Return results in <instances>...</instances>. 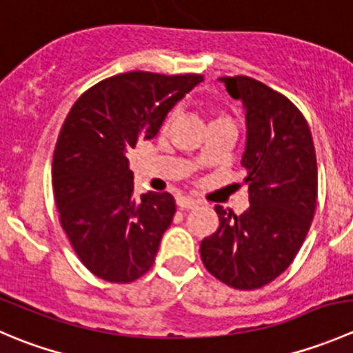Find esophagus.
Returning a JSON list of instances; mask_svg holds the SVG:
<instances>
[{
	"mask_svg": "<svg viewBox=\"0 0 353 353\" xmlns=\"http://www.w3.org/2000/svg\"><path fill=\"white\" fill-rule=\"evenodd\" d=\"M177 207L184 208V210H191V208H196L198 207V201L193 200V198L181 196V198H177Z\"/></svg>",
	"mask_w": 353,
	"mask_h": 353,
	"instance_id": "obj_1",
	"label": "esophagus"
}]
</instances>
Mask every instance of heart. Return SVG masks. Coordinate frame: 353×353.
Segmentation results:
<instances>
[{"label":"heart","instance_id":"1","mask_svg":"<svg viewBox=\"0 0 353 353\" xmlns=\"http://www.w3.org/2000/svg\"><path fill=\"white\" fill-rule=\"evenodd\" d=\"M215 121H229V119L228 117H222V115H215V119L212 122H215ZM229 122H231V121H229Z\"/></svg>","mask_w":353,"mask_h":353}]
</instances>
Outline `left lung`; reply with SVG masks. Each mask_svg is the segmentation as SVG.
<instances>
[{
  "instance_id": "obj_1",
  "label": "left lung",
  "mask_w": 353,
  "mask_h": 353,
  "mask_svg": "<svg viewBox=\"0 0 353 353\" xmlns=\"http://www.w3.org/2000/svg\"><path fill=\"white\" fill-rule=\"evenodd\" d=\"M243 103L250 207L241 215L215 207L219 228L201 241L205 268L225 285L256 290L274 281L299 253L316 212L317 162L312 134L299 108L246 75L221 77Z\"/></svg>"
}]
</instances>
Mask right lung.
I'll return each instance as SVG.
<instances>
[{"label": "right lung", "mask_w": 353, "mask_h": 353, "mask_svg": "<svg viewBox=\"0 0 353 353\" xmlns=\"http://www.w3.org/2000/svg\"><path fill=\"white\" fill-rule=\"evenodd\" d=\"M196 74L125 72L85 91L65 119L53 155L54 201L75 253L94 276L131 283L155 262L176 214L170 193L134 196L128 153L155 138Z\"/></svg>", "instance_id": "add662e5"}]
</instances>
